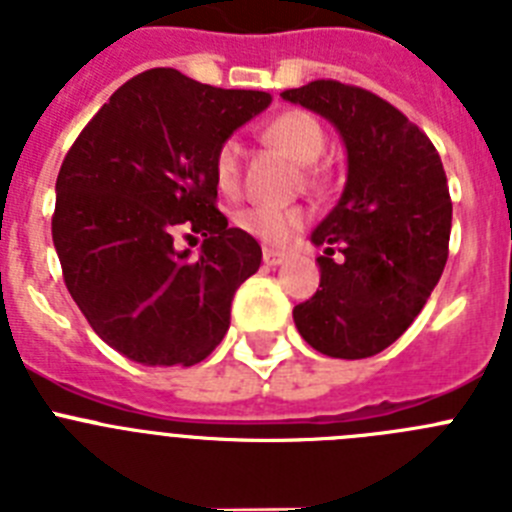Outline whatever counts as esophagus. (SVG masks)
<instances>
[{
  "label": "esophagus",
  "mask_w": 512,
  "mask_h": 512,
  "mask_svg": "<svg viewBox=\"0 0 512 512\" xmlns=\"http://www.w3.org/2000/svg\"><path fill=\"white\" fill-rule=\"evenodd\" d=\"M284 259H287V253H284V251H274V248H264V264H266V266H279Z\"/></svg>",
  "instance_id": "34e87169"
}]
</instances>
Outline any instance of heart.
<instances>
[{"instance_id":"b5f03b06","label":"heart","mask_w":512,"mask_h":512,"mask_svg":"<svg viewBox=\"0 0 512 512\" xmlns=\"http://www.w3.org/2000/svg\"><path fill=\"white\" fill-rule=\"evenodd\" d=\"M264 140L269 146L279 148L287 153L292 161L305 166L307 179H320V171L310 164L323 153L325 148V130L315 115L307 110H284L279 115L271 117L261 130ZM241 169H243V148L238 146V140L228 138L217 146L215 158H212V171H215V182L223 192H235L241 184ZM307 210L300 205L289 207H271V205H256L246 207L235 215V225L243 233L253 235L256 241L266 243V246L284 248L292 243L297 233L305 228Z\"/></svg>"}]
</instances>
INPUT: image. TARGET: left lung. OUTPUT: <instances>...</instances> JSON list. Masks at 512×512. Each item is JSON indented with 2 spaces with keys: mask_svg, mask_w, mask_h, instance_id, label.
<instances>
[{
  "mask_svg": "<svg viewBox=\"0 0 512 512\" xmlns=\"http://www.w3.org/2000/svg\"><path fill=\"white\" fill-rule=\"evenodd\" d=\"M282 97L328 117L348 151L341 200L312 230V243L325 246L320 289L295 307V325L320 354L366 359L410 328L441 279L446 171L431 138L369 89L318 79Z\"/></svg>",
  "mask_w": 512,
  "mask_h": 512,
  "instance_id": "1",
  "label": "left lung"
}]
</instances>
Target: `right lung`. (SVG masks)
Returning a JSON list of instances; mask_svg holds the SVG:
<instances>
[{
  "instance_id": "1",
  "label": "right lung",
  "mask_w": 512,
  "mask_h": 512,
  "mask_svg": "<svg viewBox=\"0 0 512 512\" xmlns=\"http://www.w3.org/2000/svg\"><path fill=\"white\" fill-rule=\"evenodd\" d=\"M174 69L125 81L84 125L56 179L53 246L66 289L107 346L146 366H192L230 328L261 246L217 210L212 158L269 107ZM202 234L201 259L175 235Z\"/></svg>"
}]
</instances>
